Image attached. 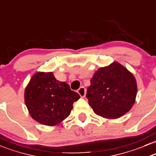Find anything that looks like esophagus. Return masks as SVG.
<instances>
[{
    "mask_svg": "<svg viewBox=\"0 0 156 156\" xmlns=\"http://www.w3.org/2000/svg\"><path fill=\"white\" fill-rule=\"evenodd\" d=\"M78 93L79 94L80 96L81 97V98H84V97H85V94H86V89L84 87H81L78 90Z\"/></svg>",
    "mask_w": 156,
    "mask_h": 156,
    "instance_id": "obj_1",
    "label": "esophagus"
}]
</instances>
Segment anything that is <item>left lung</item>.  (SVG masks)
Instances as JSON below:
<instances>
[{"label":"left lung","mask_w":156,"mask_h":156,"mask_svg":"<svg viewBox=\"0 0 156 156\" xmlns=\"http://www.w3.org/2000/svg\"><path fill=\"white\" fill-rule=\"evenodd\" d=\"M136 94V81L133 75L114 62L95 72L86 97L97 115L116 119L132 108Z\"/></svg>","instance_id":"8db88e82"}]
</instances>
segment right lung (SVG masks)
<instances>
[{"mask_svg": "<svg viewBox=\"0 0 156 156\" xmlns=\"http://www.w3.org/2000/svg\"><path fill=\"white\" fill-rule=\"evenodd\" d=\"M80 95L52 72H37L30 79L24 100L32 118L46 126L59 124L70 114Z\"/></svg>", "mask_w": 156, "mask_h": 156, "instance_id": "add662e5", "label": "right lung"}]
</instances>
